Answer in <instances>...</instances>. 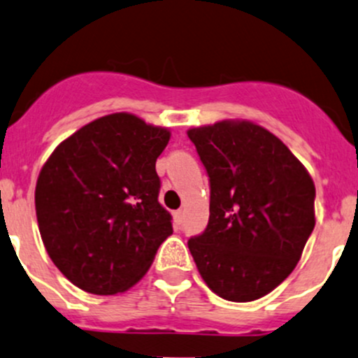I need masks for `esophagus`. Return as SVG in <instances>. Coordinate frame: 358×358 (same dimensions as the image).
I'll return each instance as SVG.
<instances>
[{
	"mask_svg": "<svg viewBox=\"0 0 358 358\" xmlns=\"http://www.w3.org/2000/svg\"><path fill=\"white\" fill-rule=\"evenodd\" d=\"M183 214H185V213H183V209L176 210V213H175V223H176V224H182Z\"/></svg>",
	"mask_w": 358,
	"mask_h": 358,
	"instance_id": "esophagus-1",
	"label": "esophagus"
}]
</instances>
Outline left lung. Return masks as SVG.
Returning <instances> with one entry per match:
<instances>
[{
	"label": "left lung",
	"instance_id": "left-lung-1",
	"mask_svg": "<svg viewBox=\"0 0 358 358\" xmlns=\"http://www.w3.org/2000/svg\"><path fill=\"white\" fill-rule=\"evenodd\" d=\"M210 182L209 223L189 240L206 285L252 302L283 283L315 227L314 180L280 138L247 120L187 130Z\"/></svg>",
	"mask_w": 358,
	"mask_h": 358
}]
</instances>
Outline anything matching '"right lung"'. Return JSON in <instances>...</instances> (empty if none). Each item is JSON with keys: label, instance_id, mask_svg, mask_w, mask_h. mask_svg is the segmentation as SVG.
Listing matches in <instances>:
<instances>
[{"label": "right lung", "instance_id": "1", "mask_svg": "<svg viewBox=\"0 0 358 358\" xmlns=\"http://www.w3.org/2000/svg\"><path fill=\"white\" fill-rule=\"evenodd\" d=\"M166 127L111 113L59 142L41 168L36 216L55 266L75 287L116 295L145 276L173 233L157 201Z\"/></svg>", "mask_w": 358, "mask_h": 358}]
</instances>
